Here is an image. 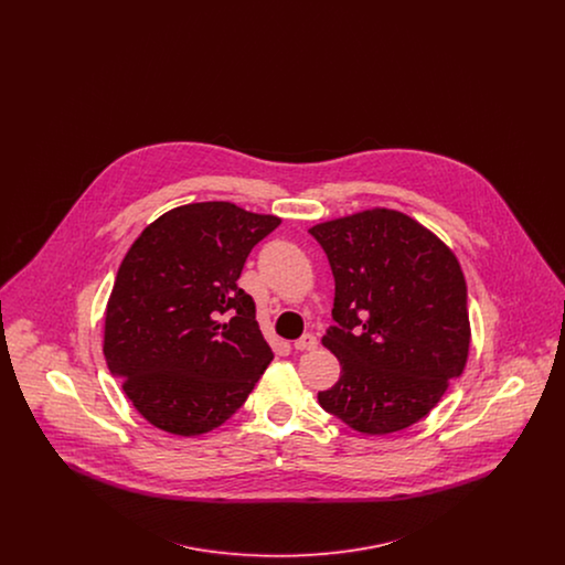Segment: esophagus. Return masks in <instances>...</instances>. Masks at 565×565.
<instances>
[{"mask_svg": "<svg viewBox=\"0 0 565 565\" xmlns=\"http://www.w3.org/2000/svg\"><path fill=\"white\" fill-rule=\"evenodd\" d=\"M318 348V337L316 334H302L298 341H295V350L311 351Z\"/></svg>", "mask_w": 565, "mask_h": 565, "instance_id": "esophagus-1", "label": "esophagus"}]
</instances>
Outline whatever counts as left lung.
I'll list each match as a JSON object with an SVG mask.
<instances>
[{
	"mask_svg": "<svg viewBox=\"0 0 565 565\" xmlns=\"http://www.w3.org/2000/svg\"><path fill=\"white\" fill-rule=\"evenodd\" d=\"M334 275L323 348L339 381L323 411L362 434L424 419L463 373L470 348L466 279L456 254L417 220L375 207L309 228Z\"/></svg>",
	"mask_w": 565,
	"mask_h": 565,
	"instance_id": "left-lung-1",
	"label": "left lung"
}]
</instances>
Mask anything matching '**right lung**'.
<instances>
[{
    "instance_id": "right-lung-1",
    "label": "right lung",
    "mask_w": 565,
    "mask_h": 565,
    "mask_svg": "<svg viewBox=\"0 0 565 565\" xmlns=\"http://www.w3.org/2000/svg\"><path fill=\"white\" fill-rule=\"evenodd\" d=\"M279 222L226 201L190 203L157 217L129 247L109 295L104 355L154 428L214 430L267 371L273 351L237 279Z\"/></svg>"
}]
</instances>
